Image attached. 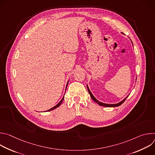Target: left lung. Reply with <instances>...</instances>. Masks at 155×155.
Listing matches in <instances>:
<instances>
[{
	"instance_id": "1",
	"label": "left lung",
	"mask_w": 155,
	"mask_h": 155,
	"mask_svg": "<svg viewBox=\"0 0 155 155\" xmlns=\"http://www.w3.org/2000/svg\"><path fill=\"white\" fill-rule=\"evenodd\" d=\"M122 33V32H121ZM87 90H88V92H89V93H90V96H91V99L94 101H95L96 103H97L99 105H101V106H103V107H118V106H120V105H121L124 102V101L126 99V98L129 96V95L128 96H126V97H125L123 101H120V102H118V103H117V104H105V103H103V102H100V101H99L94 96H93V94L91 93V91L90 90V89H89V87H88V86H87Z\"/></svg>"
}]
</instances>
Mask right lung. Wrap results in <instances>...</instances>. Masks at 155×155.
<instances>
[{"label":"right lung","mask_w":155,"mask_h":155,"mask_svg":"<svg viewBox=\"0 0 155 155\" xmlns=\"http://www.w3.org/2000/svg\"><path fill=\"white\" fill-rule=\"evenodd\" d=\"M69 81H68V83H67V85H66V88H67V86H68V83H69ZM66 88H65V90H66ZM64 97H62V99H61V101L56 105H55L54 107H53V108H50V109H49V110H47L46 112H49V111H51V110H54V109H55V108H58L61 104V103H62V102L63 101V100H64Z\"/></svg>","instance_id":"add662e5"}]
</instances>
